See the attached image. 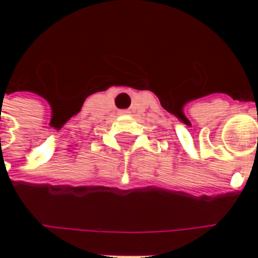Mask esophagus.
<instances>
[{
    "mask_svg": "<svg viewBox=\"0 0 258 258\" xmlns=\"http://www.w3.org/2000/svg\"><path fill=\"white\" fill-rule=\"evenodd\" d=\"M121 113H123V114H124V113H127V110H123V112H121Z\"/></svg>",
    "mask_w": 258,
    "mask_h": 258,
    "instance_id": "obj_1",
    "label": "esophagus"
}]
</instances>
